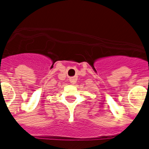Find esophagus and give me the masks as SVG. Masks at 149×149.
<instances>
[{
	"instance_id": "esophagus-1",
	"label": "esophagus",
	"mask_w": 149,
	"mask_h": 149,
	"mask_svg": "<svg viewBox=\"0 0 149 149\" xmlns=\"http://www.w3.org/2000/svg\"><path fill=\"white\" fill-rule=\"evenodd\" d=\"M77 78L76 77H70V82L72 84H76V82H77Z\"/></svg>"
}]
</instances>
